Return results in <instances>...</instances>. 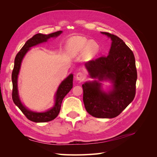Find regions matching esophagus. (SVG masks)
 Wrapping results in <instances>:
<instances>
[{
    "label": "esophagus",
    "instance_id": "34e87169",
    "mask_svg": "<svg viewBox=\"0 0 157 157\" xmlns=\"http://www.w3.org/2000/svg\"><path fill=\"white\" fill-rule=\"evenodd\" d=\"M76 78L78 80H80V81H82V80H84V79L85 78V74L83 72H78L77 73V75H76Z\"/></svg>",
    "mask_w": 157,
    "mask_h": 157
}]
</instances>
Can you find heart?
I'll return each mask as SVG.
<instances>
[{
  "mask_svg": "<svg viewBox=\"0 0 157 157\" xmlns=\"http://www.w3.org/2000/svg\"><path fill=\"white\" fill-rule=\"evenodd\" d=\"M69 47L73 54H77L80 51L88 48L92 54H95L98 51L99 46L94 41H90L84 37L76 36L71 39Z\"/></svg>",
  "mask_w": 157,
  "mask_h": 157,
  "instance_id": "heart-1",
  "label": "heart"
}]
</instances>
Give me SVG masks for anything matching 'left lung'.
<instances>
[{
    "mask_svg": "<svg viewBox=\"0 0 157 157\" xmlns=\"http://www.w3.org/2000/svg\"><path fill=\"white\" fill-rule=\"evenodd\" d=\"M111 46L107 56L85 63L90 77L98 80L82 84L83 101L86 111L96 118H112L119 115L133 101L136 95L137 70L132 51L119 37L107 32ZM109 80L113 84L106 93L99 82Z\"/></svg>",
    "mask_w": 157,
    "mask_h": 157,
    "instance_id": "8db88e82",
    "label": "left lung"
}]
</instances>
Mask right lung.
Wrapping results in <instances>:
<instances>
[{
  "mask_svg": "<svg viewBox=\"0 0 157 157\" xmlns=\"http://www.w3.org/2000/svg\"><path fill=\"white\" fill-rule=\"evenodd\" d=\"M62 33L61 31L50 33L49 35H43L38 33L35 35L30 39L28 40L23 45L20 52L17 54L14 60L13 69L12 73V81L13 85L12 89V99L15 105L18 107L25 116L31 121L35 122H49L57 117L60 111L61 103L64 97L67 95L71 88H73V74L69 75L64 80H63L59 86L55 96V104L54 107L46 112L36 113L29 110L21 103L18 94L17 90V77L20 72L21 63L23 57L29 51L31 47L36 46L42 42H47L52 37H57Z\"/></svg>",
  "mask_w": 157,
  "mask_h": 157,
  "instance_id": "right-lung-1",
  "label": "right lung"
}]
</instances>
